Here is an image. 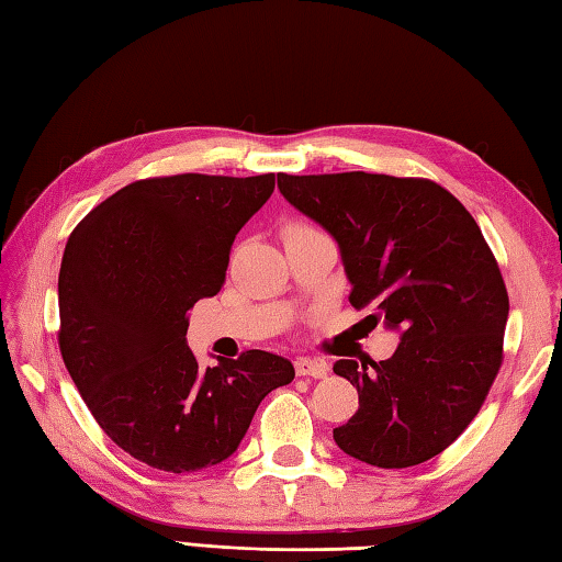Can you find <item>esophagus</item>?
Here are the masks:
<instances>
[{"instance_id": "34e87169", "label": "esophagus", "mask_w": 562, "mask_h": 562, "mask_svg": "<svg viewBox=\"0 0 562 562\" xmlns=\"http://www.w3.org/2000/svg\"><path fill=\"white\" fill-rule=\"evenodd\" d=\"M296 376H312V379H324L328 374V364L324 360H308V357H300L294 362Z\"/></svg>"}]
</instances>
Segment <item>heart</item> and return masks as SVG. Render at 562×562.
I'll list each match as a JSON object with an SVG mask.
<instances>
[{
	"label": "heart",
	"instance_id": "obj_1",
	"mask_svg": "<svg viewBox=\"0 0 562 562\" xmlns=\"http://www.w3.org/2000/svg\"><path fill=\"white\" fill-rule=\"evenodd\" d=\"M306 229H314V226L308 224H290L288 229H284V234H294V232H306Z\"/></svg>",
	"mask_w": 562,
	"mask_h": 562
}]
</instances>
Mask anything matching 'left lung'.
I'll return each mask as SVG.
<instances>
[{
  "mask_svg": "<svg viewBox=\"0 0 562 562\" xmlns=\"http://www.w3.org/2000/svg\"><path fill=\"white\" fill-rule=\"evenodd\" d=\"M280 193L336 238L364 321L401 330L389 360H338L360 408L336 445L379 469L445 451L479 415L503 367L509 296L471 212L429 178L278 176Z\"/></svg>",
  "mask_w": 562,
  "mask_h": 562,
  "instance_id": "obj_1",
  "label": "left lung"
}]
</instances>
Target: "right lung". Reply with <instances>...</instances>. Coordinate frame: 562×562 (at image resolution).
<instances>
[{
  "mask_svg": "<svg viewBox=\"0 0 562 562\" xmlns=\"http://www.w3.org/2000/svg\"><path fill=\"white\" fill-rule=\"evenodd\" d=\"M274 173L142 178L83 217L59 266L57 342L101 429L166 473L229 459L260 401L290 384L284 357L246 350L200 369L188 308L222 290L238 229Z\"/></svg>",
  "mask_w": 562,
  "mask_h": 562,
  "instance_id": "1",
  "label": "right lung"
}]
</instances>
